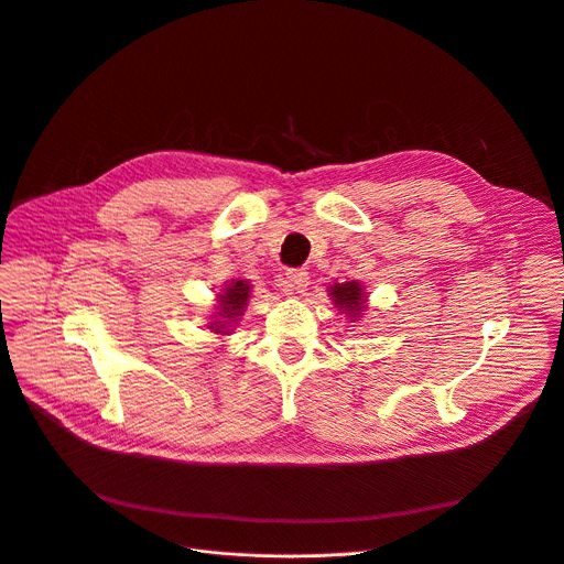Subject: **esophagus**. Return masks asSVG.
Wrapping results in <instances>:
<instances>
[{"label": "esophagus", "mask_w": 564, "mask_h": 564, "mask_svg": "<svg viewBox=\"0 0 564 564\" xmlns=\"http://www.w3.org/2000/svg\"><path fill=\"white\" fill-rule=\"evenodd\" d=\"M284 275H286V286L296 293L305 291L310 284V273L305 271V268H289Z\"/></svg>", "instance_id": "1"}]
</instances>
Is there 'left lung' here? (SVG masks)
I'll return each instance as SVG.
<instances>
[{"label":"left lung","instance_id":"8db88e82","mask_svg":"<svg viewBox=\"0 0 564 564\" xmlns=\"http://www.w3.org/2000/svg\"><path fill=\"white\" fill-rule=\"evenodd\" d=\"M330 296L339 310H346L348 316H358L365 310V293L358 282L333 284Z\"/></svg>","mask_w":564,"mask_h":564}]
</instances>
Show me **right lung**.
<instances>
[{
	"instance_id": "obj_1",
	"label": "right lung",
	"mask_w": 564,
	"mask_h": 564,
	"mask_svg": "<svg viewBox=\"0 0 564 564\" xmlns=\"http://www.w3.org/2000/svg\"><path fill=\"white\" fill-rule=\"evenodd\" d=\"M248 299H250V286L238 280V282H231V286L225 289V293L220 296V318H236L243 314V307L248 305ZM213 330L216 333H225L227 330V321H216V324H210Z\"/></svg>"
}]
</instances>
